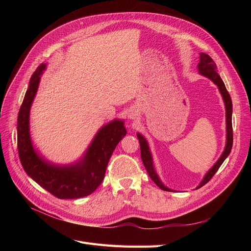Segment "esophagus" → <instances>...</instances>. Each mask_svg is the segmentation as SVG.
Instances as JSON below:
<instances>
[{"label": "esophagus", "instance_id": "1", "mask_svg": "<svg viewBox=\"0 0 251 251\" xmlns=\"http://www.w3.org/2000/svg\"><path fill=\"white\" fill-rule=\"evenodd\" d=\"M127 116L130 119H134V118H136V116H137V114H136V111H131L130 113H128Z\"/></svg>", "mask_w": 251, "mask_h": 251}]
</instances>
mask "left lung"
<instances>
[{
  "instance_id": "8db88e82",
  "label": "left lung",
  "mask_w": 251,
  "mask_h": 251,
  "mask_svg": "<svg viewBox=\"0 0 251 251\" xmlns=\"http://www.w3.org/2000/svg\"><path fill=\"white\" fill-rule=\"evenodd\" d=\"M198 71L203 76L209 78L215 85L218 87L220 93L222 95L223 101L225 104V111H226V144L222 155L220 156V158L218 159V161L212 165V168L205 174V176L203 177L202 181L200 182V184L196 187V189H198L200 187H202L204 184H206L207 182L212 178V176L217 173V171L219 170L220 166L224 162L225 159L228 157V155L230 154L231 151V148H232V141H233V137H232V123H231V117H232V102H231V98L229 93L227 92L226 87L224 85V82L222 80V78L220 77V75L217 72V66L214 60L211 59V57L205 53L201 52L200 53V60L198 64ZM137 137L140 143V153H141V160L143 162L144 168H146L149 176L151 177V179L153 180L155 183L157 184V186L160 187L163 191L166 192H172L173 189L169 188L168 186H165L162 181L159 178L158 174L155 171L154 168V163H153V157H151V150L149 147V143L147 141V139L143 137V135H141L140 133H137Z\"/></svg>"
}]
</instances>
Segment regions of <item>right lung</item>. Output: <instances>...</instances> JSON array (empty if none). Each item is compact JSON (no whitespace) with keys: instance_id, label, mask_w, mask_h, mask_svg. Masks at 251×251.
I'll list each match as a JSON object with an SVG mask.
<instances>
[{"instance_id":"right-lung-1","label":"right lung","mask_w":251,"mask_h":251,"mask_svg":"<svg viewBox=\"0 0 251 251\" xmlns=\"http://www.w3.org/2000/svg\"><path fill=\"white\" fill-rule=\"evenodd\" d=\"M47 64L32 74L18 116V151L23 169L30 178L59 199H78L92 194L104 178L110 158L118 142L126 135L125 121L114 119L101 126L85 154L70 164H55L33 147L30 136V109Z\"/></svg>"}]
</instances>
